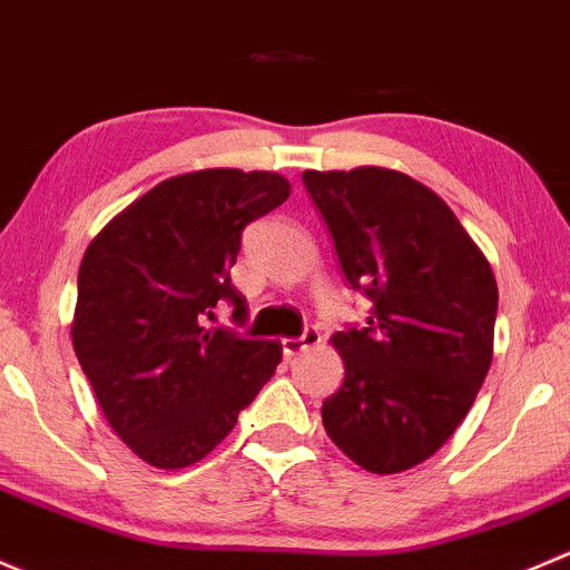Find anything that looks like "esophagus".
<instances>
[{"instance_id":"esophagus-1","label":"esophagus","mask_w":570,"mask_h":570,"mask_svg":"<svg viewBox=\"0 0 570 570\" xmlns=\"http://www.w3.org/2000/svg\"><path fill=\"white\" fill-rule=\"evenodd\" d=\"M321 343V334L318 328H304L302 337H285L283 340V354L285 356H296L302 354V351L313 348V345Z\"/></svg>"}]
</instances>
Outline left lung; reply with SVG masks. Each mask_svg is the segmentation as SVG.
I'll return each instance as SVG.
<instances>
[{
  "mask_svg": "<svg viewBox=\"0 0 570 570\" xmlns=\"http://www.w3.org/2000/svg\"><path fill=\"white\" fill-rule=\"evenodd\" d=\"M340 268L373 302L367 324L332 337L343 386L321 420L373 474L428 461L472 409L494 356L489 257L436 191L386 167L304 169Z\"/></svg>",
  "mask_w": 570,
  "mask_h": 570,
  "instance_id": "obj_1",
  "label": "left lung"
}]
</instances>
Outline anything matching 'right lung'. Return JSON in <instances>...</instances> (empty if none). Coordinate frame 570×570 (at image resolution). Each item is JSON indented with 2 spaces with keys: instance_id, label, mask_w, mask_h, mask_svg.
Wrapping results in <instances>:
<instances>
[{
  "instance_id": "right-lung-1",
  "label": "right lung",
  "mask_w": 570,
  "mask_h": 570,
  "mask_svg": "<svg viewBox=\"0 0 570 570\" xmlns=\"http://www.w3.org/2000/svg\"><path fill=\"white\" fill-rule=\"evenodd\" d=\"M291 197L266 169H197L161 180L115 216L79 266L76 360L109 428L158 469L203 461L283 360L277 340L208 328L230 283L242 230Z\"/></svg>"
}]
</instances>
